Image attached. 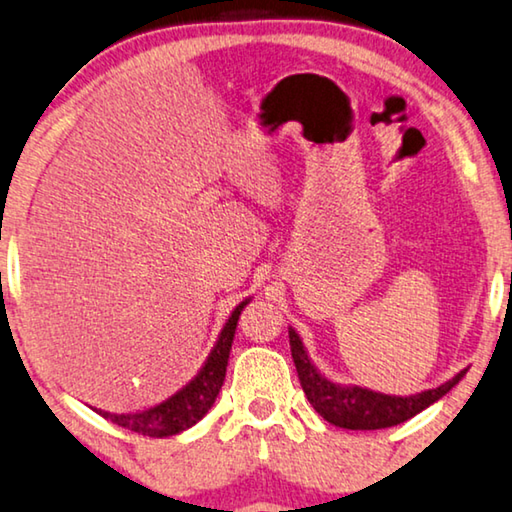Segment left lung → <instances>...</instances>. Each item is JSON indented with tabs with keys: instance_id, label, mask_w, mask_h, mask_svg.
I'll return each mask as SVG.
<instances>
[{
	"instance_id": "8db88e82",
	"label": "left lung",
	"mask_w": 512,
	"mask_h": 512,
	"mask_svg": "<svg viewBox=\"0 0 512 512\" xmlns=\"http://www.w3.org/2000/svg\"><path fill=\"white\" fill-rule=\"evenodd\" d=\"M288 338L306 398H309L313 410L336 428L380 430L398 426V423H405L432 403H437L439 398H444L467 373L465 368V371H460L437 389L412 393V396H389V393L359 387V384H341L329 380L311 361L295 327H288Z\"/></svg>"
}]
</instances>
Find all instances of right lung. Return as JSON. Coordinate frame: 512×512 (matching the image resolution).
Instances as JSON below:
<instances>
[{
    "label": "right lung",
    "instance_id": "add662e5",
    "mask_svg": "<svg viewBox=\"0 0 512 512\" xmlns=\"http://www.w3.org/2000/svg\"><path fill=\"white\" fill-rule=\"evenodd\" d=\"M249 302L251 297H245V300L235 306L229 320L224 322L215 345H212L210 355L199 368V373H196L185 387H180L176 393H171V396L164 398L162 403L146 407V410L125 412V414H112L102 410H96V412L125 430L139 432V435H146V437H160V439L180 435L183 430L196 426V423L208 414L210 407L215 405V398L219 396V389H222L224 377H226V366H229L231 345L235 338V327H238L240 313L245 311V306Z\"/></svg>",
    "mask_w": 512,
    "mask_h": 512
}]
</instances>
